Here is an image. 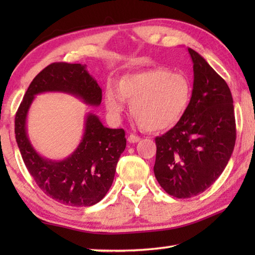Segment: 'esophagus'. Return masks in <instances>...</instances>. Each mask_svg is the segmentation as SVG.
I'll use <instances>...</instances> for the list:
<instances>
[{
	"instance_id": "esophagus-1",
	"label": "esophagus",
	"mask_w": 255,
	"mask_h": 255,
	"mask_svg": "<svg viewBox=\"0 0 255 255\" xmlns=\"http://www.w3.org/2000/svg\"><path fill=\"white\" fill-rule=\"evenodd\" d=\"M140 140V138L136 136V135H132V133H130V135L128 136V141L130 144H135V143H138V141Z\"/></svg>"
}]
</instances>
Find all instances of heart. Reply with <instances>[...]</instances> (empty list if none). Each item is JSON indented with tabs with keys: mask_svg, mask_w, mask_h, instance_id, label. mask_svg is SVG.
<instances>
[{
	"mask_svg": "<svg viewBox=\"0 0 255 255\" xmlns=\"http://www.w3.org/2000/svg\"><path fill=\"white\" fill-rule=\"evenodd\" d=\"M192 89L188 77L157 67L123 76L118 88L108 84L107 110L119 118L130 102L131 115L147 131H162L175 126L187 112Z\"/></svg>",
	"mask_w": 255,
	"mask_h": 255,
	"instance_id": "obj_1",
	"label": "heart"
}]
</instances>
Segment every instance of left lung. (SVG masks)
<instances>
[{
	"label": "left lung",
	"mask_w": 255,
	"mask_h": 255,
	"mask_svg": "<svg viewBox=\"0 0 255 255\" xmlns=\"http://www.w3.org/2000/svg\"><path fill=\"white\" fill-rule=\"evenodd\" d=\"M188 51L193 63L191 101L183 118L155 138V178L180 199L202 193L219 178L236 139L230 88L201 55Z\"/></svg>",
	"instance_id": "obj_1"
}]
</instances>
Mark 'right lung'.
<instances>
[{
    "mask_svg": "<svg viewBox=\"0 0 255 255\" xmlns=\"http://www.w3.org/2000/svg\"><path fill=\"white\" fill-rule=\"evenodd\" d=\"M46 92L71 94L85 105L99 107L102 90L86 71V65L50 64L30 83L14 124L21 156L38 187L60 204L73 207L96 205L114 182L116 166L126 148L125 130L107 128L97 115L88 112L83 136L74 152L64 159L42 156L29 139L27 117L34 97Z\"/></svg>",
    "mask_w": 255,
    "mask_h": 255,
    "instance_id": "right-lung-1",
    "label": "right lung"
}]
</instances>
